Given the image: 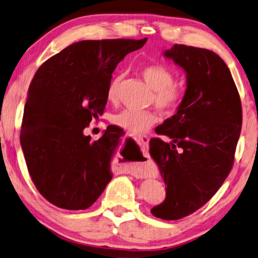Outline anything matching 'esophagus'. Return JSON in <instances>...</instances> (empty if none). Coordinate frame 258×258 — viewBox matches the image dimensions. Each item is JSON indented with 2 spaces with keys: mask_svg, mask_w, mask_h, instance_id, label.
<instances>
[{
  "mask_svg": "<svg viewBox=\"0 0 258 258\" xmlns=\"http://www.w3.org/2000/svg\"><path fill=\"white\" fill-rule=\"evenodd\" d=\"M136 140H137L138 144L142 147V148H146V147L148 146L149 138L146 137V136H139V137L136 138ZM137 173H139V175H141V177H148L149 171H148V169H146V167H145V169H141Z\"/></svg>",
  "mask_w": 258,
  "mask_h": 258,
  "instance_id": "obj_1",
  "label": "esophagus"
}]
</instances>
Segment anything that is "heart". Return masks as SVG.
Returning <instances> with one entry per match:
<instances>
[{
    "label": "heart",
    "instance_id": "1",
    "mask_svg": "<svg viewBox=\"0 0 258 258\" xmlns=\"http://www.w3.org/2000/svg\"><path fill=\"white\" fill-rule=\"evenodd\" d=\"M141 75L149 87L155 91V104L164 112H173L185 95V88L181 84L173 83V72L161 64L147 65L141 70ZM121 77H116L110 83L107 91V99L116 102L118 87ZM157 114L153 111H136V110H122L114 114L112 122L131 133H144L157 121Z\"/></svg>",
    "mask_w": 258,
    "mask_h": 258
}]
</instances>
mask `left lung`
Listing matches in <instances>:
<instances>
[{
	"instance_id": "obj_1",
	"label": "left lung",
	"mask_w": 258,
	"mask_h": 258,
	"mask_svg": "<svg viewBox=\"0 0 258 258\" xmlns=\"http://www.w3.org/2000/svg\"><path fill=\"white\" fill-rule=\"evenodd\" d=\"M165 58L186 73V91L177 112L156 127L170 139L150 140V156L166 185L155 217L175 220L203 207L232 169L241 132V101L230 69L216 52L174 44Z\"/></svg>"
}]
</instances>
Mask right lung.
<instances>
[{
  "mask_svg": "<svg viewBox=\"0 0 258 258\" xmlns=\"http://www.w3.org/2000/svg\"><path fill=\"white\" fill-rule=\"evenodd\" d=\"M142 40H85L46 60L32 80L20 145L40 194L67 210L87 209L112 179L120 134L104 131L92 141L84 130L107 104L112 72Z\"/></svg>",
  "mask_w": 258,
  "mask_h": 258,
  "instance_id": "obj_1",
  "label": "right lung"
}]
</instances>
